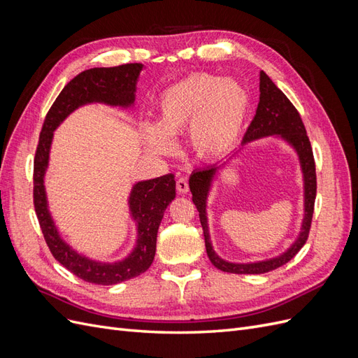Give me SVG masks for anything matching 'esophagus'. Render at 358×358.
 Returning a JSON list of instances; mask_svg holds the SVG:
<instances>
[{
	"mask_svg": "<svg viewBox=\"0 0 358 358\" xmlns=\"http://www.w3.org/2000/svg\"><path fill=\"white\" fill-rule=\"evenodd\" d=\"M189 189L188 187V180L185 178H178L176 179V191L179 194H187Z\"/></svg>",
	"mask_w": 358,
	"mask_h": 358,
	"instance_id": "esophagus-1",
	"label": "esophagus"
}]
</instances>
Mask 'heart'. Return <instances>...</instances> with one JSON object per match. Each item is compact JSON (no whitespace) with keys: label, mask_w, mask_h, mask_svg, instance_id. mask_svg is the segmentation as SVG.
Returning a JSON list of instances; mask_svg holds the SVG:
<instances>
[{"label":"heart","mask_w":358,"mask_h":358,"mask_svg":"<svg viewBox=\"0 0 358 358\" xmlns=\"http://www.w3.org/2000/svg\"><path fill=\"white\" fill-rule=\"evenodd\" d=\"M248 109L249 96L239 83L192 74L162 94L158 125L143 128L146 143L157 154H171L173 137L189 128L191 146L200 157L221 155L239 136Z\"/></svg>","instance_id":"obj_1"}]
</instances>
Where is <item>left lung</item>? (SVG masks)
I'll use <instances>...</instances> for the list:
<instances>
[{
  "label": "left lung",
  "instance_id": "left-lung-1",
  "mask_svg": "<svg viewBox=\"0 0 358 358\" xmlns=\"http://www.w3.org/2000/svg\"><path fill=\"white\" fill-rule=\"evenodd\" d=\"M272 134H280L296 148L301 161L303 173H305L306 216H305V221H303V230L296 243L292 245L284 255L273 259H267V262H259L252 264H233L221 259L212 249V245L209 241V231H208V220H206V197H208V191L215 173L220 167L212 166V167H206L203 170H196L189 178V189L192 192V201L196 204V208L200 213L206 252H208L210 263L216 268L222 270V272L237 273V275H257V273L270 272V270H275L282 264L288 263L289 259L300 251L301 246L306 243L309 237L313 206H315V197H317V171H315V159H313L312 146L309 142V137L306 134L305 124H303L294 104L288 100V96L278 88L264 71H259V101L257 106L255 116L252 117L251 124H249L246 129L242 143L245 145L248 142H251V140L264 137V136H272Z\"/></svg>",
  "mask_w": 358,
  "mask_h": 358
}]
</instances>
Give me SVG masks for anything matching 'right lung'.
Segmentation results:
<instances>
[{
  "label": "right lung",
  "mask_w": 358,
  "mask_h": 358,
  "mask_svg": "<svg viewBox=\"0 0 358 358\" xmlns=\"http://www.w3.org/2000/svg\"><path fill=\"white\" fill-rule=\"evenodd\" d=\"M143 64H122L117 67L85 70L71 79L53 101L43 122L34 157V209L43 237L55 257L73 275L91 284L113 285L142 275L155 257L157 233L169 203L176 196L175 176L169 173L161 178L138 182L129 197V209L138 225V241L134 251L124 262L96 263L74 252L61 241L48 212L43 176L48 167L49 149L55 129L79 106L100 101L112 106H129L134 101L136 82Z\"/></svg>",
  "instance_id": "add662e5"
}]
</instances>
